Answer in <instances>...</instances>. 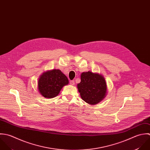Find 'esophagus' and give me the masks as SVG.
I'll return each mask as SVG.
<instances>
[{"label":"esophagus","instance_id":"1","mask_svg":"<svg viewBox=\"0 0 150 150\" xmlns=\"http://www.w3.org/2000/svg\"><path fill=\"white\" fill-rule=\"evenodd\" d=\"M70 84L71 85H72V86L74 85V80H71V81H70Z\"/></svg>","mask_w":150,"mask_h":150}]
</instances>
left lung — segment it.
Returning a JSON list of instances; mask_svg holds the SVG:
<instances>
[{
    "label": "left lung",
    "mask_w": 150,
    "mask_h": 150,
    "mask_svg": "<svg viewBox=\"0 0 150 150\" xmlns=\"http://www.w3.org/2000/svg\"><path fill=\"white\" fill-rule=\"evenodd\" d=\"M77 88L81 98L87 103L95 105L103 100L106 93V84L104 77L91 71L81 74V82Z\"/></svg>",
    "instance_id": "1"
}]
</instances>
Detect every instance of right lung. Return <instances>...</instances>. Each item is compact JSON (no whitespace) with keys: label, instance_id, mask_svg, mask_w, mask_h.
Returning <instances> with one entry per match:
<instances>
[{"label":"right lung","instance_id":"right-lung-1","mask_svg":"<svg viewBox=\"0 0 150 150\" xmlns=\"http://www.w3.org/2000/svg\"><path fill=\"white\" fill-rule=\"evenodd\" d=\"M67 77L60 70H52L44 73L38 80V90L45 98L57 96L62 87L68 84Z\"/></svg>","mask_w":150,"mask_h":150}]
</instances>
